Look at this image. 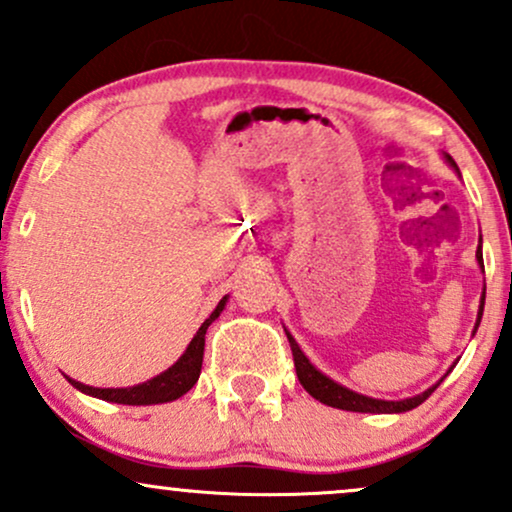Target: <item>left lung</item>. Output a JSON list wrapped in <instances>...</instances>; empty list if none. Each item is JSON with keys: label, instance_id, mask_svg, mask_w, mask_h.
<instances>
[{"label": "left lung", "instance_id": "1", "mask_svg": "<svg viewBox=\"0 0 512 512\" xmlns=\"http://www.w3.org/2000/svg\"><path fill=\"white\" fill-rule=\"evenodd\" d=\"M448 161L452 163V166H455V161H452L450 156H448ZM477 260H479L481 267H484V260H481V245L477 250ZM484 298H486V286H484V296H481L477 327L481 322V313H484ZM286 337H289V344H291L296 375H298V380H301V385L305 387V392H308V395H313L317 402L327 404V407L344 409V411H366V414H399V411H409V409L419 407V404L426 402L428 395H431V392L438 387V385L428 387V390L421 392V395L402 399V402H387V399H373V397H366V395H358V392L346 390V387L337 385L334 380L327 378V375H322L320 370H317L313 363L305 358L301 346L296 344V339H293L289 332H286Z\"/></svg>", "mask_w": 512, "mask_h": 512}]
</instances>
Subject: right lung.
I'll return each mask as SVG.
<instances>
[{"label": "right lung", "instance_id": "add662e5", "mask_svg": "<svg viewBox=\"0 0 512 512\" xmlns=\"http://www.w3.org/2000/svg\"><path fill=\"white\" fill-rule=\"evenodd\" d=\"M226 305V298H221L219 305L214 308L207 320L202 322L195 337H192L190 346L185 349L178 361L170 366L166 373L156 375V378L146 380L142 385L134 387H88L84 383H76V380L69 378L76 390L86 392V395L105 399V402H115V404H132V407H139V404H161V402H173L185 395L187 390H192V385L197 383L199 373H202V358H204V334H207L211 322L219 317V313Z\"/></svg>", "mask_w": 512, "mask_h": 512}]
</instances>
